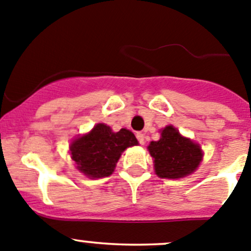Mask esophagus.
Segmentation results:
<instances>
[{
  "label": "esophagus",
  "instance_id": "1",
  "mask_svg": "<svg viewBox=\"0 0 251 251\" xmlns=\"http://www.w3.org/2000/svg\"><path fill=\"white\" fill-rule=\"evenodd\" d=\"M136 137H137V140H138V142H140V144H144V133L138 132L137 135H136Z\"/></svg>",
  "mask_w": 251,
  "mask_h": 251
}]
</instances>
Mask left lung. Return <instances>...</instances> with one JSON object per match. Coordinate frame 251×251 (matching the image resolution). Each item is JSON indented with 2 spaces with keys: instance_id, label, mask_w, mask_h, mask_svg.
Returning a JSON list of instances; mask_svg holds the SVG:
<instances>
[{
  "instance_id": "left-lung-1",
  "label": "left lung",
  "mask_w": 251,
  "mask_h": 251,
  "mask_svg": "<svg viewBox=\"0 0 251 251\" xmlns=\"http://www.w3.org/2000/svg\"><path fill=\"white\" fill-rule=\"evenodd\" d=\"M153 158L154 170L161 178H182L197 170L203 159L198 143L183 137L176 127L169 125L161 130L159 141L148 146Z\"/></svg>"
}]
</instances>
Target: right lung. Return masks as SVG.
<instances>
[{"label":"right lung","instance_id":"1","mask_svg":"<svg viewBox=\"0 0 251 251\" xmlns=\"http://www.w3.org/2000/svg\"><path fill=\"white\" fill-rule=\"evenodd\" d=\"M137 144V138L131 131L121 128L114 132L105 124H97L90 132L75 138L69 149L80 173L90 178H102L114 173L126 148Z\"/></svg>","mask_w":251,"mask_h":251}]
</instances>
